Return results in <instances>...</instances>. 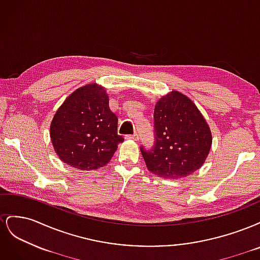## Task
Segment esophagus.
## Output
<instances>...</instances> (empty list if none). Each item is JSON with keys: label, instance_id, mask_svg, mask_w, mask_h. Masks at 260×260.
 <instances>
[{"label": "esophagus", "instance_id": "esophagus-1", "mask_svg": "<svg viewBox=\"0 0 260 260\" xmlns=\"http://www.w3.org/2000/svg\"><path fill=\"white\" fill-rule=\"evenodd\" d=\"M127 139H131V140H135V141H138V140H139V135H138V133H135V135H131V136H127Z\"/></svg>", "mask_w": 260, "mask_h": 260}]
</instances>
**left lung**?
I'll use <instances>...</instances> for the list:
<instances>
[{"label": "left lung", "instance_id": "1", "mask_svg": "<svg viewBox=\"0 0 260 260\" xmlns=\"http://www.w3.org/2000/svg\"><path fill=\"white\" fill-rule=\"evenodd\" d=\"M155 145L141 146L147 169L164 179H180L200 169L209 154L211 132L193 102L171 91L154 108Z\"/></svg>", "mask_w": 260, "mask_h": 260}]
</instances>
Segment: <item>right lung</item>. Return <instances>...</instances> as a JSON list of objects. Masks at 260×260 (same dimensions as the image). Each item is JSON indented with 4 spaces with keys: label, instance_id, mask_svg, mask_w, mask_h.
I'll return each instance as SVG.
<instances>
[{
    "label": "right lung",
    "instance_id": "obj_1",
    "mask_svg": "<svg viewBox=\"0 0 260 260\" xmlns=\"http://www.w3.org/2000/svg\"><path fill=\"white\" fill-rule=\"evenodd\" d=\"M108 102L106 90L96 83L77 89L65 100L50 127L60 160L77 169L94 170L112 159L124 140L117 133L118 118Z\"/></svg>",
    "mask_w": 260,
    "mask_h": 260
}]
</instances>
